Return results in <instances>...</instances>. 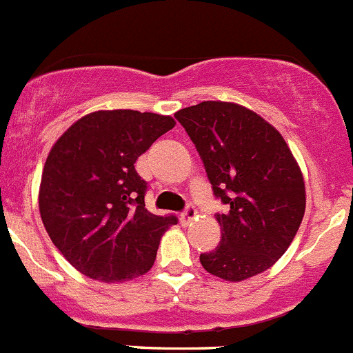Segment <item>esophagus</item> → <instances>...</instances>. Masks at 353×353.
Masks as SVG:
<instances>
[{
    "label": "esophagus",
    "mask_w": 353,
    "mask_h": 353,
    "mask_svg": "<svg viewBox=\"0 0 353 353\" xmlns=\"http://www.w3.org/2000/svg\"><path fill=\"white\" fill-rule=\"evenodd\" d=\"M195 216H197V209H195L194 205H187L185 211L180 214L181 225H190V223L195 219Z\"/></svg>",
    "instance_id": "34e87169"
}]
</instances>
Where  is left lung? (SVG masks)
I'll return each instance as SVG.
<instances>
[{"label": "left lung", "instance_id": "1", "mask_svg": "<svg viewBox=\"0 0 353 353\" xmlns=\"http://www.w3.org/2000/svg\"><path fill=\"white\" fill-rule=\"evenodd\" d=\"M195 144L212 192L221 240L201 254L208 273L242 281L270 270L290 247L305 212V185L280 132L247 108L204 101L176 111Z\"/></svg>", "mask_w": 353, "mask_h": 353}]
</instances>
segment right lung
I'll return each instance as SVG.
<instances>
[{"instance_id": "add662e5", "label": "right lung", "mask_w": 353, "mask_h": 353, "mask_svg": "<svg viewBox=\"0 0 353 353\" xmlns=\"http://www.w3.org/2000/svg\"><path fill=\"white\" fill-rule=\"evenodd\" d=\"M175 127L172 117L134 110L94 111L50 151L39 188L44 228L75 270L114 283L148 273L175 216L145 209L148 183L135 161Z\"/></svg>"}]
</instances>
